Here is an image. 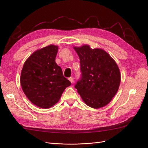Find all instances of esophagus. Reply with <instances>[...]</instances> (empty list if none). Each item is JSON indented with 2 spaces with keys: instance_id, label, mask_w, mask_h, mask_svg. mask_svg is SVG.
<instances>
[{
  "instance_id": "34e87169",
  "label": "esophagus",
  "mask_w": 148,
  "mask_h": 148,
  "mask_svg": "<svg viewBox=\"0 0 148 148\" xmlns=\"http://www.w3.org/2000/svg\"><path fill=\"white\" fill-rule=\"evenodd\" d=\"M69 79L70 80V82H71V83H73V78L72 77H70V78H69Z\"/></svg>"
}]
</instances>
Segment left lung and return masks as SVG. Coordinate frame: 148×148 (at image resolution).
<instances>
[{"instance_id": "8db88e82", "label": "left lung", "mask_w": 148, "mask_h": 148, "mask_svg": "<svg viewBox=\"0 0 148 148\" xmlns=\"http://www.w3.org/2000/svg\"><path fill=\"white\" fill-rule=\"evenodd\" d=\"M79 57L81 78L75 88L83 101L92 108L108 104L117 93L120 73L115 60L101 49L88 45L74 47Z\"/></svg>"}]
</instances>
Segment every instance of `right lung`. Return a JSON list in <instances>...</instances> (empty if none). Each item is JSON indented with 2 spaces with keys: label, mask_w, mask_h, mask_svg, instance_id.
Wrapping results in <instances>:
<instances>
[{
  "label": "right lung",
  "mask_w": 148,
  "mask_h": 148,
  "mask_svg": "<svg viewBox=\"0 0 148 148\" xmlns=\"http://www.w3.org/2000/svg\"><path fill=\"white\" fill-rule=\"evenodd\" d=\"M57 52L58 47L54 45L36 51L26 60L21 70L22 89L28 99L41 108L55 105L71 85L56 63Z\"/></svg>",
  "instance_id": "1"
}]
</instances>
